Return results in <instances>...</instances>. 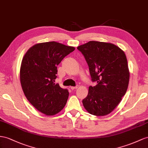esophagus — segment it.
Listing matches in <instances>:
<instances>
[{
	"label": "esophagus",
	"instance_id": "1",
	"mask_svg": "<svg viewBox=\"0 0 148 148\" xmlns=\"http://www.w3.org/2000/svg\"><path fill=\"white\" fill-rule=\"evenodd\" d=\"M78 88V86H75V87H73V86H72V87H71V89H72V90H74V89H77Z\"/></svg>",
	"mask_w": 148,
	"mask_h": 148
}]
</instances>
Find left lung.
<instances>
[{"instance_id":"left-lung-1","label":"left lung","mask_w":148,"mask_h":148,"mask_svg":"<svg viewBox=\"0 0 148 148\" xmlns=\"http://www.w3.org/2000/svg\"><path fill=\"white\" fill-rule=\"evenodd\" d=\"M77 49L84 55L95 86H89L83 106L90 114H109L126 94L130 71L126 54L117 45L108 42L89 41Z\"/></svg>"}]
</instances>
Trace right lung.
Wrapping results in <instances>:
<instances>
[{
	"mask_svg": "<svg viewBox=\"0 0 148 148\" xmlns=\"http://www.w3.org/2000/svg\"><path fill=\"white\" fill-rule=\"evenodd\" d=\"M74 50V47L47 42L34 45L23 57L20 69L22 90L29 103L45 115L56 114L66 104L69 92L55 83L57 66Z\"/></svg>",
	"mask_w": 148,
	"mask_h": 148,
	"instance_id": "obj_1",
	"label": "right lung"
}]
</instances>
